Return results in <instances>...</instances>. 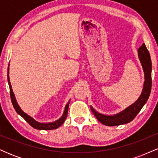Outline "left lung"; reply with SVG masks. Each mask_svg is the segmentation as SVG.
I'll use <instances>...</instances> for the list:
<instances>
[{"instance_id":"8db88e82","label":"left lung","mask_w":158,"mask_h":158,"mask_svg":"<svg viewBox=\"0 0 158 158\" xmlns=\"http://www.w3.org/2000/svg\"><path fill=\"white\" fill-rule=\"evenodd\" d=\"M138 57L144 72V84L142 93L137 101L123 110V111L114 115H105L96 110L92 106L90 109L97 119L103 125L108 126H115L126 124L135 119L139 110L147 102L152 89V61L148 50L144 43L137 50Z\"/></svg>"}]
</instances>
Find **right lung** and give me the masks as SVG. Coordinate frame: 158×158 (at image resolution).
<instances>
[{
    "label": "right lung",
    "instance_id": "right-lung-1",
    "mask_svg": "<svg viewBox=\"0 0 158 158\" xmlns=\"http://www.w3.org/2000/svg\"><path fill=\"white\" fill-rule=\"evenodd\" d=\"M9 66H10V64H9ZM9 70H10V68L8 67V70H7V79H8V84L9 86H10V97L11 100H12V103L13 105L14 108H15V111L17 112L18 114H19L21 117H22L25 120L27 121L29 124L32 127H33L34 128H36V129L39 130H52V129H56V128H58L59 126H61V125L64 123L65 121V119H66L67 115H68V107L69 104H70V100L68 101V102L67 103V105L65 106L64 113H63L62 116L57 120L54 121V122L52 123H40L36 121L35 119H33L31 116L28 115V114L25 113L23 110L21 109V107L19 106L18 104L17 100H16L15 94H14L13 91H12V85H11L10 80V77H9Z\"/></svg>",
    "mask_w": 158,
    "mask_h": 158
}]
</instances>
